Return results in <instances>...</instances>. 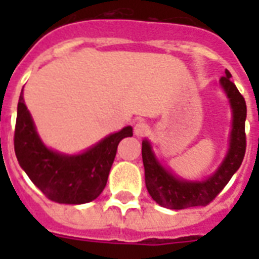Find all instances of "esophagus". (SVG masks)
Returning <instances> with one entry per match:
<instances>
[{
  "label": "esophagus",
  "mask_w": 259,
  "mask_h": 259,
  "mask_svg": "<svg viewBox=\"0 0 259 259\" xmlns=\"http://www.w3.org/2000/svg\"><path fill=\"white\" fill-rule=\"evenodd\" d=\"M149 133V125L144 121H138L136 125H134V134L138 136V137H144L146 134Z\"/></svg>",
  "instance_id": "1"
}]
</instances>
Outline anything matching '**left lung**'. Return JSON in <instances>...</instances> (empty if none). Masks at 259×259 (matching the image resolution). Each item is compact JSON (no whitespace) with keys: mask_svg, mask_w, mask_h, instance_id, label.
I'll return each instance as SVG.
<instances>
[{"mask_svg":"<svg viewBox=\"0 0 259 259\" xmlns=\"http://www.w3.org/2000/svg\"><path fill=\"white\" fill-rule=\"evenodd\" d=\"M226 71L221 78L233 107V130L230 137V149L219 169L204 181H184L175 177L156 160L150 144L142 141V161L145 168V183L153 200L170 209H184L197 205H207L222 192L233 175L239 169L246 152V102Z\"/></svg>","mask_w":259,"mask_h":259,"instance_id":"obj_1","label":"left lung"}]
</instances>
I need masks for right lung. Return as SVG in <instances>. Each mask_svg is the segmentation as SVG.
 I'll return each instance as SVG.
<instances>
[{"instance_id": "obj_1", "label": "right lung", "mask_w": 259, "mask_h": 259, "mask_svg": "<svg viewBox=\"0 0 259 259\" xmlns=\"http://www.w3.org/2000/svg\"><path fill=\"white\" fill-rule=\"evenodd\" d=\"M132 136L133 127L126 126L82 154L56 153L46 148L38 138L22 91L18 99L14 129L16 157L32 183L56 203L84 204L97 199L106 187L118 144Z\"/></svg>"}]
</instances>
